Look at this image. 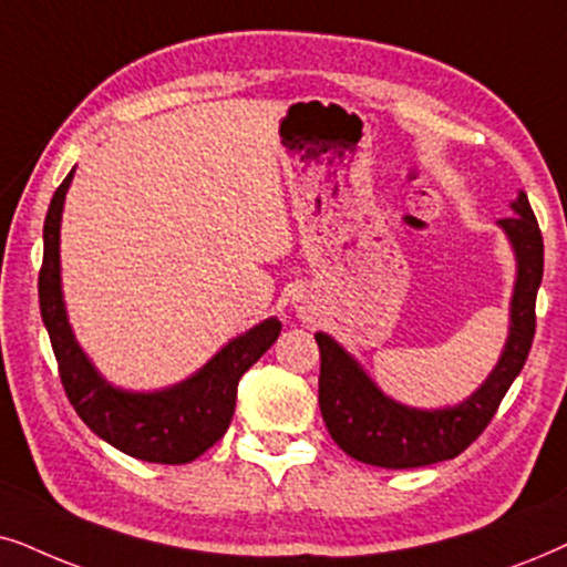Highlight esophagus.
I'll list each match as a JSON object with an SVG mask.
<instances>
[{
  "label": "esophagus",
  "mask_w": 567,
  "mask_h": 567,
  "mask_svg": "<svg viewBox=\"0 0 567 567\" xmlns=\"http://www.w3.org/2000/svg\"><path fill=\"white\" fill-rule=\"evenodd\" d=\"M300 313H303V316H306V319H308V316H311V308H308V306L303 303V306H300Z\"/></svg>",
  "instance_id": "obj_1"
}]
</instances>
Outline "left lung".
Wrapping results in <instances>:
<instances>
[{
	"label": "left lung",
	"instance_id": "1",
	"mask_svg": "<svg viewBox=\"0 0 567 567\" xmlns=\"http://www.w3.org/2000/svg\"><path fill=\"white\" fill-rule=\"evenodd\" d=\"M518 215L503 217L518 259V279L511 300V334L489 379L451 410L420 412L391 402L360 365L327 334H316L321 352L319 406L329 435L347 456L383 470H412L446 462L472 446L495 417L505 391L529 358L537 329V290L545 271V240L526 194L513 205Z\"/></svg>",
	"mask_w": 567,
	"mask_h": 567
}]
</instances>
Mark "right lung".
I'll return each instance as SVG.
<instances>
[{
    "instance_id": "right-lung-1",
    "label": "right lung",
    "mask_w": 567,
    "mask_h": 567,
    "mask_svg": "<svg viewBox=\"0 0 567 567\" xmlns=\"http://www.w3.org/2000/svg\"><path fill=\"white\" fill-rule=\"evenodd\" d=\"M72 173L51 199L43 223V264L38 300L54 347L59 379L80 420L113 449L153 464H186L213 449L236 410L238 381L275 344L282 323L267 319L233 339L192 379L157 394H130L105 383L74 342L59 288V223Z\"/></svg>"
}]
</instances>
